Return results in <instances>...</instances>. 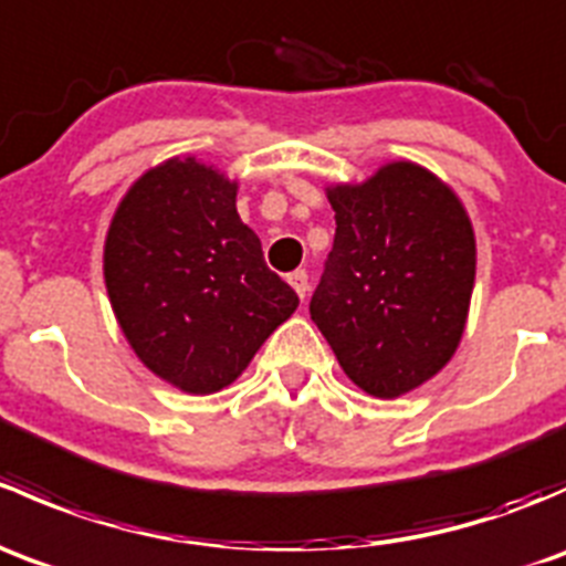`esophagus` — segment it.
Wrapping results in <instances>:
<instances>
[{
	"instance_id": "obj_1",
	"label": "esophagus",
	"mask_w": 566,
	"mask_h": 566,
	"mask_svg": "<svg viewBox=\"0 0 566 566\" xmlns=\"http://www.w3.org/2000/svg\"><path fill=\"white\" fill-rule=\"evenodd\" d=\"M290 284H293V290L298 293V298L304 301L306 293H310V273L293 271V273H290Z\"/></svg>"
}]
</instances>
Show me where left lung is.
<instances>
[{
    "label": "left lung",
    "mask_w": 566,
    "mask_h": 566,
    "mask_svg": "<svg viewBox=\"0 0 566 566\" xmlns=\"http://www.w3.org/2000/svg\"><path fill=\"white\" fill-rule=\"evenodd\" d=\"M325 193L336 235L312 319L358 389L380 399L413 391L447 367L465 331L471 219L447 182L410 161Z\"/></svg>",
    "instance_id": "obj_1"
}]
</instances>
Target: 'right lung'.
I'll list each match as a JSON object with an SVG mask.
<instances>
[{"label": "right lung", "instance_id": "obj_1", "mask_svg": "<svg viewBox=\"0 0 566 566\" xmlns=\"http://www.w3.org/2000/svg\"><path fill=\"white\" fill-rule=\"evenodd\" d=\"M235 197L219 169L169 158L128 188L106 232L114 317L139 361L186 394L230 386L298 310Z\"/></svg>", "mask_w": 566, "mask_h": 566}]
</instances>
